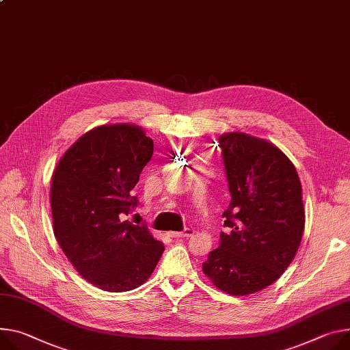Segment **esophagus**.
I'll return each instance as SVG.
<instances>
[{"mask_svg":"<svg viewBox=\"0 0 350 350\" xmlns=\"http://www.w3.org/2000/svg\"><path fill=\"white\" fill-rule=\"evenodd\" d=\"M172 234V237H183V239H188V237H191L193 234H194V229L193 228H185L183 232H172L170 233Z\"/></svg>","mask_w":350,"mask_h":350,"instance_id":"34e87169","label":"esophagus"}]
</instances>
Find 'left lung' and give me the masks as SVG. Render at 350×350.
<instances>
[{"mask_svg":"<svg viewBox=\"0 0 350 350\" xmlns=\"http://www.w3.org/2000/svg\"><path fill=\"white\" fill-rule=\"evenodd\" d=\"M229 191L230 232L202 264L205 276L232 296L257 293L293 261L304 232L301 184L295 165L272 142L244 133L217 138Z\"/></svg>","mask_w":350,"mask_h":350,"instance_id":"1","label":"left lung"}]
</instances>
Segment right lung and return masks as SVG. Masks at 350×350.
Here are the masks:
<instances>
[{
  "instance_id": "1",
  "label": "right lung",
  "mask_w": 350,
  "mask_h": 350,
  "mask_svg": "<svg viewBox=\"0 0 350 350\" xmlns=\"http://www.w3.org/2000/svg\"><path fill=\"white\" fill-rule=\"evenodd\" d=\"M152 153L141 126L100 125L62 154L53 173L54 236L79 275L102 291L138 288L163 254L145 226L121 220L137 206L131 191Z\"/></svg>"
}]
</instances>
